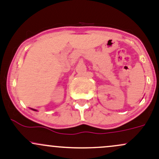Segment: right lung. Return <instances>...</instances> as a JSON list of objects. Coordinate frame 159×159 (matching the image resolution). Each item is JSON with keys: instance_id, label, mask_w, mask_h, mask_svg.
<instances>
[{"instance_id": "right-lung-1", "label": "right lung", "mask_w": 159, "mask_h": 159, "mask_svg": "<svg viewBox=\"0 0 159 159\" xmlns=\"http://www.w3.org/2000/svg\"><path fill=\"white\" fill-rule=\"evenodd\" d=\"M31 109H32V110H34V111H37V110H35V109H33V108H31Z\"/></svg>"}]
</instances>
